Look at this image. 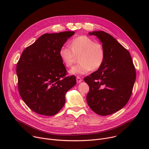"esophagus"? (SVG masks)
Instances as JSON below:
<instances>
[{
  "label": "esophagus",
  "instance_id": "1",
  "mask_svg": "<svg viewBox=\"0 0 149 149\" xmlns=\"http://www.w3.org/2000/svg\"><path fill=\"white\" fill-rule=\"evenodd\" d=\"M82 81V79L80 77L77 76V82L78 83H79V82H81Z\"/></svg>",
  "mask_w": 149,
  "mask_h": 149
}]
</instances>
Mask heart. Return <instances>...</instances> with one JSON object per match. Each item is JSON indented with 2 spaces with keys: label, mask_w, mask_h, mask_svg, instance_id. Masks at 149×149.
Instances as JSON below:
<instances>
[{
  "label": "heart",
  "mask_w": 149,
  "mask_h": 149,
  "mask_svg": "<svg viewBox=\"0 0 149 149\" xmlns=\"http://www.w3.org/2000/svg\"><path fill=\"white\" fill-rule=\"evenodd\" d=\"M59 55L62 62L68 68L73 65L79 56V63L72 68L70 73L82 75L98 70L104 62L105 51L100 42L87 36H80L72 39L70 47L62 46Z\"/></svg>",
  "instance_id": "1"
}]
</instances>
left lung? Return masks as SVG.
Masks as SVG:
<instances>
[{
	"instance_id": "1",
	"label": "left lung",
	"mask_w": 149,
	"mask_h": 149,
	"mask_svg": "<svg viewBox=\"0 0 149 149\" xmlns=\"http://www.w3.org/2000/svg\"><path fill=\"white\" fill-rule=\"evenodd\" d=\"M102 43L105 58L102 66L84 78L90 87L87 102L97 114L107 116L124 107L132 94L136 72L132 56L111 35L94 31Z\"/></svg>"
}]
</instances>
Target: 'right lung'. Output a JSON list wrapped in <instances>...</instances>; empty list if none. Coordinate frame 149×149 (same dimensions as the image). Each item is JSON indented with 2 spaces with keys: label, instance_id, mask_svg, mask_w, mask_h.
<instances>
[{
  "label": "right lung",
  "instance_id": "add662e5",
  "mask_svg": "<svg viewBox=\"0 0 149 149\" xmlns=\"http://www.w3.org/2000/svg\"><path fill=\"white\" fill-rule=\"evenodd\" d=\"M73 31L45 33L22 52L17 63L18 90L28 107L47 116L58 113L65 102V94L74 86V75L67 71L59 55Z\"/></svg>",
  "mask_w": 149,
  "mask_h": 149
}]
</instances>
